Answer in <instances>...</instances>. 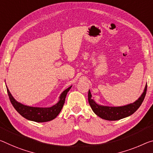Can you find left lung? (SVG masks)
<instances>
[{"label": "left lung", "mask_w": 153, "mask_h": 153, "mask_svg": "<svg viewBox=\"0 0 153 153\" xmlns=\"http://www.w3.org/2000/svg\"><path fill=\"white\" fill-rule=\"evenodd\" d=\"M147 90V84L145 86L141 96L135 102L118 107H110V106L101 105L97 103L93 99L90 90L88 91V102L92 110L99 117L107 120H118L133 114L141 105L146 96Z\"/></svg>", "instance_id": "obj_1"}]
</instances>
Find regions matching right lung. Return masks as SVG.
Returning <instances> with one entry per match:
<instances>
[{"mask_svg": "<svg viewBox=\"0 0 153 153\" xmlns=\"http://www.w3.org/2000/svg\"><path fill=\"white\" fill-rule=\"evenodd\" d=\"M71 86H69L66 90L60 94L59 97V101L52 107L50 108H39V107H31V106L25 105L18 101H17L12 96L9 90L7 87V93H8L9 99L11 103L16 110L22 116L26 119L32 120L37 123H44L50 121L56 117L61 111L65 101L67 94Z\"/></svg>", "mask_w": 153, "mask_h": 153, "instance_id": "obj_1", "label": "right lung"}]
</instances>
